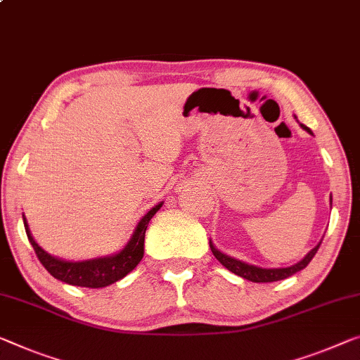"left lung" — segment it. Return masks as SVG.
Here are the masks:
<instances>
[{"instance_id": "1", "label": "left lung", "mask_w": 360, "mask_h": 360, "mask_svg": "<svg viewBox=\"0 0 360 360\" xmlns=\"http://www.w3.org/2000/svg\"><path fill=\"white\" fill-rule=\"evenodd\" d=\"M304 130H307L309 134H312L311 130L307 129L306 125H301ZM330 202H331V198H330ZM209 246H211V251L215 256V259L230 270V272H233L238 276H243V278L254 281V283H269V281H278V280H285L288 278V276L295 275L296 272H300L304 267H307V264L312 261V257L315 256V252L320 248V243L317 246L314 248V250L307 254L306 257L302 259L301 262H297L295 265H291V267H286V269H262V267H256V265H250L246 262H241L238 261V259H233L230 256H226V254H222L219 250H215V246L212 245V241H209Z\"/></svg>"}]
</instances>
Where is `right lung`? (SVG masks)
Listing matches in <instances>:
<instances>
[{
    "mask_svg": "<svg viewBox=\"0 0 360 360\" xmlns=\"http://www.w3.org/2000/svg\"><path fill=\"white\" fill-rule=\"evenodd\" d=\"M162 202L158 204L156 207H153L145 217L140 220L136 230L131 240L129 241L122 251L115 256L109 257H99L93 259V261H84V262H68L60 261L58 257L49 256L46 251H43L40 246L37 245L35 240H33L29 230V225H27V220L24 217V225H25V233L29 238L30 245L35 250L37 257L40 259L49 274H51L54 278L60 281H65V283L74 285V286H86V288H103V286L112 285L115 281L124 278L127 274H130L134 270L138 262L143 259V252H145V233L148 229L149 220L153 219V215L156 214L159 209H161Z\"/></svg>",
    "mask_w": 360,
    "mask_h": 360,
    "instance_id": "right-lung-1",
    "label": "right lung"
}]
</instances>
